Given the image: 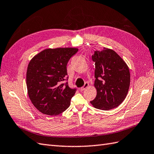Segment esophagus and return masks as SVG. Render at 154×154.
<instances>
[{"label":"esophagus","mask_w":154,"mask_h":154,"mask_svg":"<svg viewBox=\"0 0 154 154\" xmlns=\"http://www.w3.org/2000/svg\"><path fill=\"white\" fill-rule=\"evenodd\" d=\"M88 87V83H85V85H84V86H83V87H82L80 88V91H84V90H85V89L87 88Z\"/></svg>","instance_id":"esophagus-1"}]
</instances>
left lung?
Masks as SVG:
<instances>
[{
  "label": "left lung",
  "mask_w": 154,
  "mask_h": 154,
  "mask_svg": "<svg viewBox=\"0 0 154 154\" xmlns=\"http://www.w3.org/2000/svg\"><path fill=\"white\" fill-rule=\"evenodd\" d=\"M92 58L95 62L94 85L97 94L91 104L102 110L117 108L125 99L129 89L128 66L113 50L108 48L94 51Z\"/></svg>",
  "instance_id": "left-lung-1"
}]
</instances>
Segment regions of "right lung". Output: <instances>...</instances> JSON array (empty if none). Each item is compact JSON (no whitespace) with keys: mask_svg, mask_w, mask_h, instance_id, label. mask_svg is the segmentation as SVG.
Returning <instances> with one entry per match:
<instances>
[{"mask_svg":"<svg viewBox=\"0 0 154 154\" xmlns=\"http://www.w3.org/2000/svg\"><path fill=\"white\" fill-rule=\"evenodd\" d=\"M77 48H46L35 55L28 64L26 84L33 106L45 115L57 116L70 106L76 89L66 80L67 63L78 51Z\"/></svg>","mask_w":154,"mask_h":154,"instance_id":"1","label":"right lung"}]
</instances>
